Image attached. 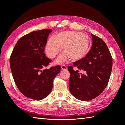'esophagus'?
<instances>
[{
  "instance_id": "34e87169",
  "label": "esophagus",
  "mask_w": 125,
  "mask_h": 125,
  "mask_svg": "<svg viewBox=\"0 0 125 125\" xmlns=\"http://www.w3.org/2000/svg\"><path fill=\"white\" fill-rule=\"evenodd\" d=\"M61 68L62 69V70H67V68L65 65H62L61 66Z\"/></svg>"
}]
</instances>
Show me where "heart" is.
Masks as SVG:
<instances>
[{"instance_id": "b5f03b06", "label": "heart", "mask_w": 125, "mask_h": 125, "mask_svg": "<svg viewBox=\"0 0 125 125\" xmlns=\"http://www.w3.org/2000/svg\"><path fill=\"white\" fill-rule=\"evenodd\" d=\"M90 44L89 37L86 34L79 31H64L58 33L55 37L48 39L46 52L50 58H54L59 52L63 46L64 52L61 54L56 62L61 63L70 57L76 61L81 60L85 56Z\"/></svg>"}]
</instances>
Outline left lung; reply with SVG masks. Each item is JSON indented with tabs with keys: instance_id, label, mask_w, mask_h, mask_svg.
<instances>
[{
	"instance_id": "1",
	"label": "left lung",
	"mask_w": 125,
	"mask_h": 125,
	"mask_svg": "<svg viewBox=\"0 0 125 125\" xmlns=\"http://www.w3.org/2000/svg\"><path fill=\"white\" fill-rule=\"evenodd\" d=\"M91 34L92 44L89 52L68 68L70 73V91L82 101L93 99L102 94L109 81L112 68V57L107 45L99 37ZM73 66L85 71L86 74L75 71Z\"/></svg>"
}]
</instances>
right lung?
<instances>
[{"label": "right lung", "instance_id": "right-lung-1", "mask_svg": "<svg viewBox=\"0 0 125 125\" xmlns=\"http://www.w3.org/2000/svg\"><path fill=\"white\" fill-rule=\"evenodd\" d=\"M51 29L31 31L19 40L10 59V67L16 85L28 98L44 99L51 92L53 80L60 72L57 65L46 69L50 60L46 56V46Z\"/></svg>", "mask_w": 125, "mask_h": 125}]
</instances>
